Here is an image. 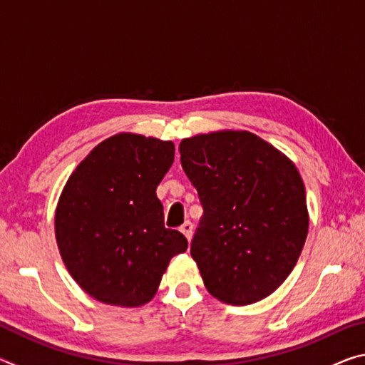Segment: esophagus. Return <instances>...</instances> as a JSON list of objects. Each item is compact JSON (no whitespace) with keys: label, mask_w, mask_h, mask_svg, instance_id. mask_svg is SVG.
Masks as SVG:
<instances>
[{"label":"esophagus","mask_w":365,"mask_h":365,"mask_svg":"<svg viewBox=\"0 0 365 365\" xmlns=\"http://www.w3.org/2000/svg\"><path fill=\"white\" fill-rule=\"evenodd\" d=\"M180 232L185 235V237H187V240L190 242L191 237H193V224H191L190 220H187V222H185V224L180 227Z\"/></svg>","instance_id":"esophagus-1"}]
</instances>
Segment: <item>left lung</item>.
Here are the masks:
<instances>
[{
    "instance_id": "left-lung-1",
    "label": "left lung",
    "mask_w": 365,
    "mask_h": 365,
    "mask_svg": "<svg viewBox=\"0 0 365 365\" xmlns=\"http://www.w3.org/2000/svg\"><path fill=\"white\" fill-rule=\"evenodd\" d=\"M178 150L202 206L190 252L207 292L233 306L267 298L292 274L307 237L298 169L250 132L196 135Z\"/></svg>"
}]
</instances>
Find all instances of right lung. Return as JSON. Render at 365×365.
<instances>
[{
  "label": "right lung",
  "mask_w": 365,
  "mask_h": 365,
  "mask_svg": "<svg viewBox=\"0 0 365 365\" xmlns=\"http://www.w3.org/2000/svg\"><path fill=\"white\" fill-rule=\"evenodd\" d=\"M174 143L119 133L98 145L67 180L56 209V242L82 289L113 306L150 301L175 255L188 248L164 227L158 185Z\"/></svg>",
  "instance_id": "1"
}]
</instances>
